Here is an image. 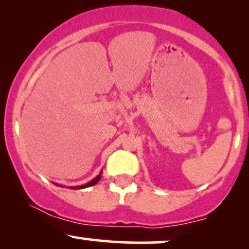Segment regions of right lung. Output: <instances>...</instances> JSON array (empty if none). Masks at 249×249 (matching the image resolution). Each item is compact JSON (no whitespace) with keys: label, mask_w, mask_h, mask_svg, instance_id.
I'll use <instances>...</instances> for the list:
<instances>
[{"label":"right lung","mask_w":249,"mask_h":249,"mask_svg":"<svg viewBox=\"0 0 249 249\" xmlns=\"http://www.w3.org/2000/svg\"><path fill=\"white\" fill-rule=\"evenodd\" d=\"M101 178H102V171H101V173H99L98 176L96 177V178H93L92 180H91V181L87 182V184L81 185V186H71V187H69V188H71V190H82V188H87V187L93 186V185H96L97 182H98L99 180H101ZM56 185H58V184H56Z\"/></svg>","instance_id":"add662e5"}]
</instances>
